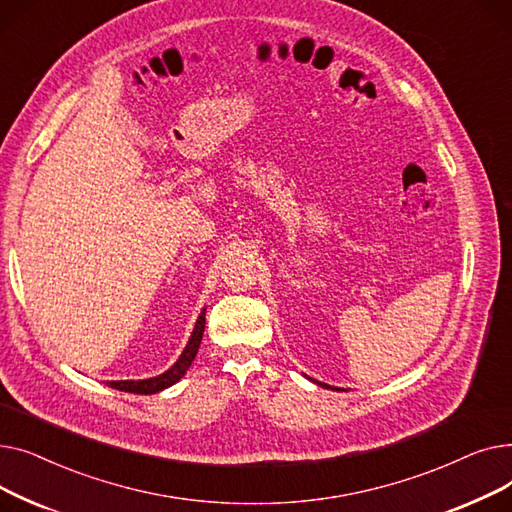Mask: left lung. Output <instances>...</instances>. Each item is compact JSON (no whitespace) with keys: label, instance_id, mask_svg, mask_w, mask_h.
<instances>
[{"label":"left lung","instance_id":"8db88e82","mask_svg":"<svg viewBox=\"0 0 512 512\" xmlns=\"http://www.w3.org/2000/svg\"><path fill=\"white\" fill-rule=\"evenodd\" d=\"M311 380V378H309ZM313 384H317V386H321V388H328V390H342V388H334V386H328V384H321V382H317V380H311Z\"/></svg>","mask_w":512,"mask_h":512}]
</instances>
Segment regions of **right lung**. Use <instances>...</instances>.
Segmentation results:
<instances>
[{
  "label": "right lung",
  "mask_w": 512,
  "mask_h": 512,
  "mask_svg": "<svg viewBox=\"0 0 512 512\" xmlns=\"http://www.w3.org/2000/svg\"><path fill=\"white\" fill-rule=\"evenodd\" d=\"M205 311L207 309L203 307L199 317H197V321H195V328H193L191 338H188L184 351L180 353V357L176 359V363L170 369L155 375V378H147V380H118V382H105V384L110 386V388H114V390L132 392V394H157L161 390L174 386L182 378V375L186 373V369L191 367L195 357H197V351H199V346H201V338H203V332H205Z\"/></svg>",
  "instance_id": "1"
}]
</instances>
